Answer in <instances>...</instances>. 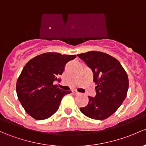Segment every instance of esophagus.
<instances>
[{"label":"esophagus","instance_id":"obj_1","mask_svg":"<svg viewBox=\"0 0 146 146\" xmlns=\"http://www.w3.org/2000/svg\"><path fill=\"white\" fill-rule=\"evenodd\" d=\"M72 92H73V94H76V95H80V93H79L77 91H75V90L72 91Z\"/></svg>","mask_w":146,"mask_h":146}]
</instances>
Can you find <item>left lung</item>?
Segmentation results:
<instances>
[{
	"label": "left lung",
	"instance_id": "obj_1",
	"mask_svg": "<svg viewBox=\"0 0 146 146\" xmlns=\"http://www.w3.org/2000/svg\"><path fill=\"white\" fill-rule=\"evenodd\" d=\"M78 56L92 69L96 85V96H88V104L80 110L92 119H106L119 108L127 96L129 88L127 73L120 63L108 54L91 51Z\"/></svg>",
	"mask_w": 146,
	"mask_h": 146
}]
</instances>
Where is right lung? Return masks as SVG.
Returning <instances> with one entry per match:
<instances>
[{
	"mask_svg": "<svg viewBox=\"0 0 146 146\" xmlns=\"http://www.w3.org/2000/svg\"><path fill=\"white\" fill-rule=\"evenodd\" d=\"M76 55L44 53L27 63L18 78L16 91L21 106L38 120L51 117L59 109L62 98L70 91L53 85L64 72V67Z\"/></svg>",
	"mask_w": 146,
	"mask_h": 146,
	"instance_id": "add662e5",
	"label": "right lung"
}]
</instances>
